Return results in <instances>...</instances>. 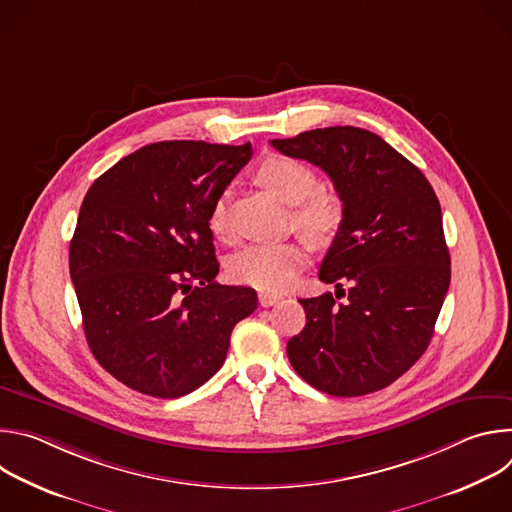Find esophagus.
Here are the masks:
<instances>
[{
	"label": "esophagus",
	"mask_w": 512,
	"mask_h": 512,
	"mask_svg": "<svg viewBox=\"0 0 512 512\" xmlns=\"http://www.w3.org/2000/svg\"><path fill=\"white\" fill-rule=\"evenodd\" d=\"M281 300L279 294H271V291H259V306L269 308Z\"/></svg>",
	"instance_id": "34e87169"
}]
</instances>
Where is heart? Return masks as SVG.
<instances>
[{
    "label": "heart",
    "mask_w": 512,
    "mask_h": 512,
    "mask_svg": "<svg viewBox=\"0 0 512 512\" xmlns=\"http://www.w3.org/2000/svg\"><path fill=\"white\" fill-rule=\"evenodd\" d=\"M257 182L273 196L296 206L298 227L316 243H328L340 231L344 206L338 194L318 188L316 172L304 162L289 156H269L255 172ZM225 198L218 196L210 210V229L225 233ZM308 263V247L298 241L259 243L241 249L229 261L235 281L265 291L285 289Z\"/></svg>",
    "instance_id": "b5f03b06"
}]
</instances>
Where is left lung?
<instances>
[{"mask_svg":"<svg viewBox=\"0 0 512 512\" xmlns=\"http://www.w3.org/2000/svg\"><path fill=\"white\" fill-rule=\"evenodd\" d=\"M271 145L322 168L344 206L318 273L336 296L300 300L306 326L287 342L291 367L334 397L385 389L425 352L448 294L440 200L417 166L367 129L324 127Z\"/></svg>","mask_w":512,"mask_h":512,"instance_id":"8db88e82","label":"left lung"}]
</instances>
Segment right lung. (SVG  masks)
I'll return each instance as SVG.
<instances>
[{"instance_id": "add662e5", "label": "right lung", "mask_w": 512, "mask_h": 512, "mask_svg": "<svg viewBox=\"0 0 512 512\" xmlns=\"http://www.w3.org/2000/svg\"><path fill=\"white\" fill-rule=\"evenodd\" d=\"M251 156V143L158 141L89 188L70 279L91 352L129 389L192 393L223 367L235 324L255 312V289L214 281L210 231L212 204Z\"/></svg>"}]
</instances>
